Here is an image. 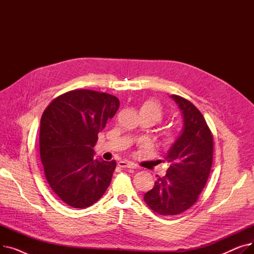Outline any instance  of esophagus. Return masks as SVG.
Returning <instances> with one entry per match:
<instances>
[{"instance_id": "1", "label": "esophagus", "mask_w": 254, "mask_h": 254, "mask_svg": "<svg viewBox=\"0 0 254 254\" xmlns=\"http://www.w3.org/2000/svg\"><path fill=\"white\" fill-rule=\"evenodd\" d=\"M118 166L120 168H129V169H136V166L132 164V163H129V162H126V161H122L118 163Z\"/></svg>"}]
</instances>
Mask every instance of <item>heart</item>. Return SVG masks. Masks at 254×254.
<instances>
[{
  "label": "heart",
  "instance_id": "heart-1",
  "mask_svg": "<svg viewBox=\"0 0 254 254\" xmlns=\"http://www.w3.org/2000/svg\"><path fill=\"white\" fill-rule=\"evenodd\" d=\"M164 109L158 102L153 100H148L144 102L140 107V115L141 117H147L150 118L153 124H157L162 122L164 118ZM178 138V132L174 128H165L159 134V141L163 146L170 147L176 142Z\"/></svg>",
  "mask_w": 254,
  "mask_h": 254
}]
</instances>
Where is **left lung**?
Instances as JSON below:
<instances>
[{"label":"left lung","instance_id":"left-lung-1","mask_svg":"<svg viewBox=\"0 0 254 254\" xmlns=\"http://www.w3.org/2000/svg\"><path fill=\"white\" fill-rule=\"evenodd\" d=\"M171 98L182 112L183 128L165 157L170 165L167 174L144 194L145 203L161 215L180 214L197 201L213 161V136L203 114L186 99Z\"/></svg>","mask_w":254,"mask_h":254}]
</instances>
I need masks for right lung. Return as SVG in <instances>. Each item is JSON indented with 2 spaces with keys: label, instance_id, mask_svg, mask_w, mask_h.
I'll return each mask as SVG.
<instances>
[{
  "label": "right lung",
  "instance_id": "add662e5",
  "mask_svg": "<svg viewBox=\"0 0 254 254\" xmlns=\"http://www.w3.org/2000/svg\"><path fill=\"white\" fill-rule=\"evenodd\" d=\"M119 108L109 93L75 89L56 98L40 125V156L46 180L62 201L87 208L110 185L116 162L93 158L98 134Z\"/></svg>",
  "mask_w": 254,
  "mask_h": 254
}]
</instances>
